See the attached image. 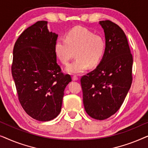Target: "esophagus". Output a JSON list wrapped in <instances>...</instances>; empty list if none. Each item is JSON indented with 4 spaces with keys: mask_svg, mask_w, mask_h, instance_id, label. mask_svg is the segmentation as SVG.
Instances as JSON below:
<instances>
[{
    "mask_svg": "<svg viewBox=\"0 0 148 148\" xmlns=\"http://www.w3.org/2000/svg\"><path fill=\"white\" fill-rule=\"evenodd\" d=\"M72 79L73 81H77L79 79V77L76 75H73L72 77Z\"/></svg>",
    "mask_w": 148,
    "mask_h": 148,
    "instance_id": "esophagus-1",
    "label": "esophagus"
}]
</instances>
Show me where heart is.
Wrapping results in <instances>:
<instances>
[{
	"label": "heart",
	"mask_w": 148,
	"mask_h": 148,
	"mask_svg": "<svg viewBox=\"0 0 148 148\" xmlns=\"http://www.w3.org/2000/svg\"><path fill=\"white\" fill-rule=\"evenodd\" d=\"M106 40L102 36L80 27L73 28L66 34L65 38H60L54 45L56 56L64 65H68L75 52L76 59L66 68L71 74H80L88 66L98 65L106 50Z\"/></svg>",
	"instance_id": "1"
}]
</instances>
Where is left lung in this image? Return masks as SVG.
I'll list each match as a JSON object with an SVG mask.
<instances>
[{"mask_svg":"<svg viewBox=\"0 0 148 148\" xmlns=\"http://www.w3.org/2000/svg\"><path fill=\"white\" fill-rule=\"evenodd\" d=\"M106 50L98 66L81 78L83 102L89 116L104 120L115 114L132 83L133 56L123 29L109 20L100 21Z\"/></svg>","mask_w":148,"mask_h":148,"instance_id":"8db88e82","label":"left lung"}]
</instances>
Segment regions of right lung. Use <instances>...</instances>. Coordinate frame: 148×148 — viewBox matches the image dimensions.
I'll return each instance as SVG.
<instances>
[{"label": "right lung", "instance_id": "obj_1", "mask_svg": "<svg viewBox=\"0 0 148 148\" xmlns=\"http://www.w3.org/2000/svg\"><path fill=\"white\" fill-rule=\"evenodd\" d=\"M57 38L48 31L47 21H39L22 32L13 48L11 72L18 99L25 112L39 121L59 114L64 88L71 82L56 62Z\"/></svg>", "mask_w": 148, "mask_h": 148}]
</instances>
